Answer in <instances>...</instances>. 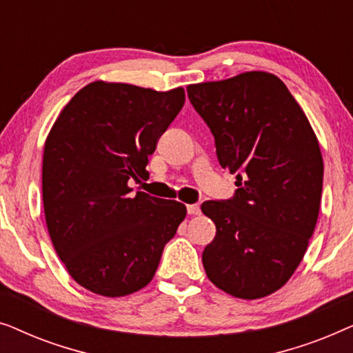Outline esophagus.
Instances as JSON below:
<instances>
[{
    "mask_svg": "<svg viewBox=\"0 0 353 353\" xmlns=\"http://www.w3.org/2000/svg\"><path fill=\"white\" fill-rule=\"evenodd\" d=\"M188 214H190V215H199L201 214V207L197 204H190V205H188Z\"/></svg>",
    "mask_w": 353,
    "mask_h": 353,
    "instance_id": "esophagus-1",
    "label": "esophagus"
}]
</instances>
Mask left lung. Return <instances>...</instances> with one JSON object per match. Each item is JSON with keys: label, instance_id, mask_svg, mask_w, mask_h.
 I'll list each match as a JSON object with an SVG mask.
<instances>
[{"label": "left lung", "instance_id": "obj_1", "mask_svg": "<svg viewBox=\"0 0 353 353\" xmlns=\"http://www.w3.org/2000/svg\"><path fill=\"white\" fill-rule=\"evenodd\" d=\"M220 165L236 175L230 201H207L215 238L202 263L216 288L254 301L289 281L307 252L323 190V157L305 112L268 72L188 85Z\"/></svg>", "mask_w": 353, "mask_h": 353}]
</instances>
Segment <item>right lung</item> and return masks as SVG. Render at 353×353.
Here are the masks:
<instances>
[{
  "label": "right lung",
  "instance_id": "right-lung-1",
  "mask_svg": "<svg viewBox=\"0 0 353 353\" xmlns=\"http://www.w3.org/2000/svg\"><path fill=\"white\" fill-rule=\"evenodd\" d=\"M185 104V90L91 81L57 115L43 151L46 226L81 288L123 297L148 286L186 205L138 191L148 157Z\"/></svg>",
  "mask_w": 353,
  "mask_h": 353
}]
</instances>
